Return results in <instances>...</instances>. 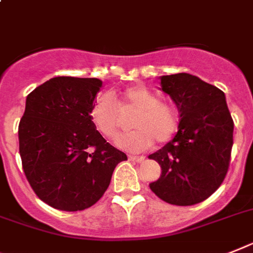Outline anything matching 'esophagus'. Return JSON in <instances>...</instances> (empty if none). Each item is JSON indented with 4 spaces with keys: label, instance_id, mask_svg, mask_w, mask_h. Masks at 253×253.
Listing matches in <instances>:
<instances>
[{
    "label": "esophagus",
    "instance_id": "1",
    "mask_svg": "<svg viewBox=\"0 0 253 253\" xmlns=\"http://www.w3.org/2000/svg\"><path fill=\"white\" fill-rule=\"evenodd\" d=\"M129 160H131V162L142 163V162H143V160H145V158H143V156H133V155H129Z\"/></svg>",
    "mask_w": 253,
    "mask_h": 253
}]
</instances>
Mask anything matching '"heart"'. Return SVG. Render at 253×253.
I'll use <instances>...</instances> for the list:
<instances>
[{
  "mask_svg": "<svg viewBox=\"0 0 253 253\" xmlns=\"http://www.w3.org/2000/svg\"><path fill=\"white\" fill-rule=\"evenodd\" d=\"M123 115L135 114L131 128L135 130L116 138L118 147L129 152H141L150 149L154 141L167 143L178 129V114L172 104L160 102L154 91L145 86H133L119 97L102 94L94 101L90 119L99 133L114 138L122 126Z\"/></svg>",
  "mask_w": 253,
  "mask_h": 253,
  "instance_id": "heart-1",
  "label": "heart"
}]
</instances>
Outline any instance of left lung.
<instances>
[{
	"mask_svg": "<svg viewBox=\"0 0 253 253\" xmlns=\"http://www.w3.org/2000/svg\"><path fill=\"white\" fill-rule=\"evenodd\" d=\"M179 112L178 131L149 156L162 176L150 183L156 197L174 206H194L221 186L230 164L234 122L224 91L190 74L160 77Z\"/></svg>",
	"mask_w": 253,
	"mask_h": 253,
	"instance_id": "obj_1",
	"label": "left lung"
}]
</instances>
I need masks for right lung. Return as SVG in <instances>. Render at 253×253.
I'll return each mask as SVG.
<instances>
[{
	"instance_id": "obj_1",
	"label": "right lung",
	"mask_w": 253,
	"mask_h": 253,
	"mask_svg": "<svg viewBox=\"0 0 253 253\" xmlns=\"http://www.w3.org/2000/svg\"><path fill=\"white\" fill-rule=\"evenodd\" d=\"M98 79L59 76L27 95L19 123V152L29 185L55 210L83 211L103 197L126 155L91 123Z\"/></svg>"
}]
</instances>
